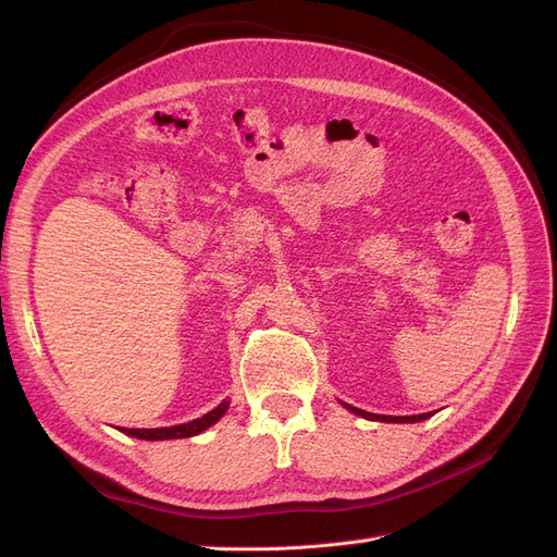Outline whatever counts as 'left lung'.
<instances>
[{"label": "left lung", "mask_w": 557, "mask_h": 557, "mask_svg": "<svg viewBox=\"0 0 557 557\" xmlns=\"http://www.w3.org/2000/svg\"><path fill=\"white\" fill-rule=\"evenodd\" d=\"M344 407L352 413H358L367 420H381V423H420V420H428L432 413H420V416H379V413H367L358 407H350V404H344Z\"/></svg>", "instance_id": "1"}]
</instances>
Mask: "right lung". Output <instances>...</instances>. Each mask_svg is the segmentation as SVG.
I'll list each match as a JSON object with an SVG mask.
<instances>
[{
  "label": "right lung",
  "mask_w": 557,
  "mask_h": 557,
  "mask_svg": "<svg viewBox=\"0 0 557 557\" xmlns=\"http://www.w3.org/2000/svg\"><path fill=\"white\" fill-rule=\"evenodd\" d=\"M230 407V401H221L218 407L209 413H205L197 420H190V423L183 425H172V428H156V430H127L123 428L125 434L137 436V440H146V442H164V440H185V436H195L199 432H205L207 428H211L213 423H218L225 416Z\"/></svg>",
  "instance_id": "obj_1"
}]
</instances>
